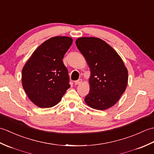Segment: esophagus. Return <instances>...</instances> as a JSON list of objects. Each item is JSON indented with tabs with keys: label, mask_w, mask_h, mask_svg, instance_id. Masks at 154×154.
I'll return each mask as SVG.
<instances>
[{
	"label": "esophagus",
	"mask_w": 154,
	"mask_h": 154,
	"mask_svg": "<svg viewBox=\"0 0 154 154\" xmlns=\"http://www.w3.org/2000/svg\"><path fill=\"white\" fill-rule=\"evenodd\" d=\"M81 83H82V79H78V80L75 81V85H79Z\"/></svg>",
	"instance_id": "1"
}]
</instances>
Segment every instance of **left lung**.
<instances>
[{"label":"left lung","instance_id":"8db88e82","mask_svg":"<svg viewBox=\"0 0 154 154\" xmlns=\"http://www.w3.org/2000/svg\"><path fill=\"white\" fill-rule=\"evenodd\" d=\"M75 43L91 70L90 92L85 101L97 110L110 108L119 100L127 86L128 70L122 60L100 38L83 37Z\"/></svg>","mask_w":154,"mask_h":154}]
</instances>
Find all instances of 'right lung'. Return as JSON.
<instances>
[{
	"mask_svg": "<svg viewBox=\"0 0 154 154\" xmlns=\"http://www.w3.org/2000/svg\"><path fill=\"white\" fill-rule=\"evenodd\" d=\"M73 40L55 36L41 44L22 69V83L29 99L40 108L60 102L70 87L68 71L63 62Z\"/></svg>",
	"mask_w": 154,
	"mask_h": 154,
	"instance_id": "obj_1",
	"label": "right lung"
}]
</instances>
